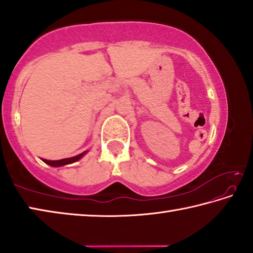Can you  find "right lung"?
Wrapping results in <instances>:
<instances>
[{
	"mask_svg": "<svg viewBox=\"0 0 253 253\" xmlns=\"http://www.w3.org/2000/svg\"><path fill=\"white\" fill-rule=\"evenodd\" d=\"M85 154V152L79 154V155L74 156V157H70V158H63V160H59V161H48V160H42L43 161L45 164H48L50 166H54V168H59V166H63V165H67V164H71V163H75L77 161H79L81 157H83Z\"/></svg>",
	"mask_w": 253,
	"mask_h": 253,
	"instance_id": "obj_1",
	"label": "right lung"
}]
</instances>
